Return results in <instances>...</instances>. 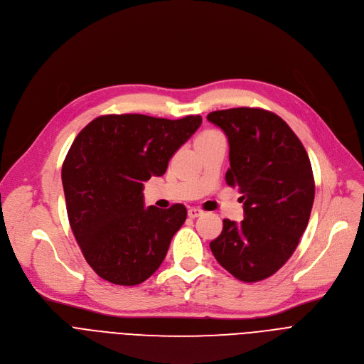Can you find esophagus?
Masks as SVG:
<instances>
[{"mask_svg":"<svg viewBox=\"0 0 364 364\" xmlns=\"http://www.w3.org/2000/svg\"><path fill=\"white\" fill-rule=\"evenodd\" d=\"M203 215V210L201 209H197V207H191V209H188V218L190 219H194V218H198Z\"/></svg>","mask_w":364,"mask_h":364,"instance_id":"esophagus-1","label":"esophagus"}]
</instances>
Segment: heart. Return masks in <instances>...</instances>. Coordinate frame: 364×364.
Returning <instances> with one entry per match:
<instances>
[{
	"label": "heart",
	"mask_w": 364,
	"mask_h": 364,
	"mask_svg": "<svg viewBox=\"0 0 364 364\" xmlns=\"http://www.w3.org/2000/svg\"><path fill=\"white\" fill-rule=\"evenodd\" d=\"M215 132H216V131H212V129H209V131H204V132H203V134H201V135H200L198 138H201V136H207V135H210V134H215ZM198 138H197V139H198Z\"/></svg>",
	"instance_id": "obj_1"
}]
</instances>
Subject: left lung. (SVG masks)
Segmentation results:
<instances>
[{"instance_id": "8db88e82", "label": "left lung", "mask_w": 364, "mask_h": 364, "mask_svg": "<svg viewBox=\"0 0 364 364\" xmlns=\"http://www.w3.org/2000/svg\"><path fill=\"white\" fill-rule=\"evenodd\" d=\"M207 121L229 141L226 183L239 187L243 220H223L210 242L218 262L243 282L274 275L298 246L313 209L314 176L308 154L274 112L261 108L215 111Z\"/></svg>"}]
</instances>
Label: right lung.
I'll use <instances>...</instances> for the list:
<instances>
[{"mask_svg":"<svg viewBox=\"0 0 364 364\" xmlns=\"http://www.w3.org/2000/svg\"><path fill=\"white\" fill-rule=\"evenodd\" d=\"M200 125V115L176 121L103 115L73 141L62 167L68 216L86 262L100 278L132 287L163 264L187 209L145 207L144 181L163 176Z\"/></svg>","mask_w":364,"mask_h":364,"instance_id":"obj_1","label":"right lung"}]
</instances>
